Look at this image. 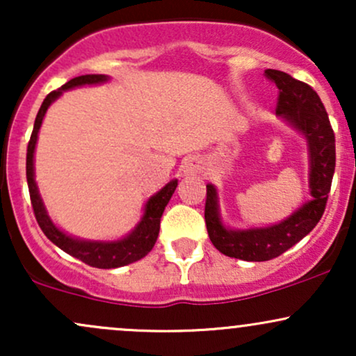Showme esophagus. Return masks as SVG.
Masks as SVG:
<instances>
[{"mask_svg": "<svg viewBox=\"0 0 356 356\" xmlns=\"http://www.w3.org/2000/svg\"><path fill=\"white\" fill-rule=\"evenodd\" d=\"M204 170V162L199 157H189L184 161L182 174L184 175H195Z\"/></svg>", "mask_w": 356, "mask_h": 356, "instance_id": "34e87169", "label": "esophagus"}]
</instances>
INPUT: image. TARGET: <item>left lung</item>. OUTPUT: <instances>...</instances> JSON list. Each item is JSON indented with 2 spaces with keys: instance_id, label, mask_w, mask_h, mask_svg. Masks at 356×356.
I'll list each match as a JSON object with an SVG mask.
<instances>
[{
  "instance_id": "8db88e82",
  "label": "left lung",
  "mask_w": 356,
  "mask_h": 356,
  "mask_svg": "<svg viewBox=\"0 0 356 356\" xmlns=\"http://www.w3.org/2000/svg\"><path fill=\"white\" fill-rule=\"evenodd\" d=\"M264 76L277 87V115H283L289 124L301 130L308 140L312 157L309 187L313 201L306 202L291 218L276 226L229 231L219 220L214 186L207 184L204 218L212 244L222 254L243 261L275 259L313 231L328 202L337 162L334 132L318 93L308 83L293 79L284 72L269 68L264 72Z\"/></svg>"
}]
</instances>
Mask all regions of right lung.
<instances>
[{
  "mask_svg": "<svg viewBox=\"0 0 356 356\" xmlns=\"http://www.w3.org/2000/svg\"><path fill=\"white\" fill-rule=\"evenodd\" d=\"M107 80L105 75H81L75 76L70 81L63 85L58 90H53L47 95V99L43 100L42 107H40L38 113L35 118V127L33 132H31L30 142H28L26 149V181H28V191H30V199H31V207H33L35 218L38 226L42 227L48 239L53 244H56L60 249H63L65 252L80 259L81 263L88 264V266L100 268V269H112V268H120L125 264L136 263V261L142 259L147 252H150V249L154 248L155 241H157L159 229H161V218L162 212H164L167 202L172 197L175 187H177V181L169 182L161 192L149 199L145 206V214L142 218L136 231L132 232L127 238L115 241V243H90V241H79L73 239L70 236L63 234L55 224L51 222L50 218L47 216L42 199H40L38 189H36V184L33 179V152L36 145V137H38V130L42 127L43 117L47 113L48 107L55 99H58L63 90L79 87V85H90V83H100V81Z\"/></svg>",
  "mask_w": 356,
  "mask_h": 356,
  "instance_id": "obj_1",
  "label": "right lung"
}]
</instances>
